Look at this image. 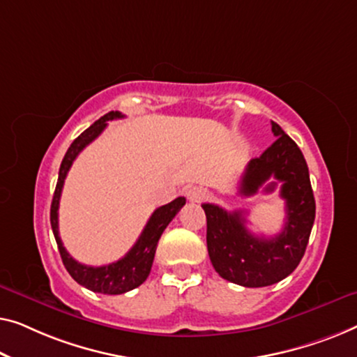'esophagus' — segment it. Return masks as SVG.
<instances>
[{
    "label": "esophagus",
    "instance_id": "esophagus-1",
    "mask_svg": "<svg viewBox=\"0 0 357 357\" xmlns=\"http://www.w3.org/2000/svg\"><path fill=\"white\" fill-rule=\"evenodd\" d=\"M205 197H207V190H205L204 188H200V185H192V188L188 190L189 202L199 204V202H202Z\"/></svg>",
    "mask_w": 357,
    "mask_h": 357
}]
</instances>
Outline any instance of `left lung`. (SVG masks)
<instances>
[{"label":"left lung","mask_w":357,"mask_h":357,"mask_svg":"<svg viewBox=\"0 0 357 357\" xmlns=\"http://www.w3.org/2000/svg\"><path fill=\"white\" fill-rule=\"evenodd\" d=\"M277 140L245 167L239 183L244 197L273 192L281 183L280 197L286 204L284 227L273 238L255 236L245 228L244 212L202 204L207 217V249L220 277L245 288H262L278 283L298 267L307 248L315 220V200L309 168L298 145L272 121ZM275 178V181H268Z\"/></svg>","instance_id":"8db88e82"}]
</instances>
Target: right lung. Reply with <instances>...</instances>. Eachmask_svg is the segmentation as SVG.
Instances as JSON below:
<instances>
[{"mask_svg": "<svg viewBox=\"0 0 357 357\" xmlns=\"http://www.w3.org/2000/svg\"><path fill=\"white\" fill-rule=\"evenodd\" d=\"M118 118H124V114L119 112L107 113L105 116L100 118L98 121H95L89 129H85L84 132L71 144V147L68 149L66 155H64L61 167H59L56 189H54L52 210H50V222H52V229L54 239H56L64 267H66L69 275H71L79 284L93 291V293L102 294L128 293V291L137 288V286H140L145 280H147L150 268H152L155 250H157L160 236H162L165 228L168 227L169 222L176 217V213L185 204L184 197H178L174 199L173 202L155 210L152 217L149 218L147 225H145L142 234L139 236L137 243L132 245V249H130L123 259L116 260V262L102 265V267H90V265L79 264L77 260H74L71 255L68 254V250L64 249V245L61 243V238H59L58 231V208L64 179H66L69 168L73 167V162L76 160L77 155L82 152L92 140L97 139L98 135L103 132V129L107 128V121H112V119Z\"/></svg>", "mask_w": 357, "mask_h": 357, "instance_id": "right-lung-1", "label": "right lung"}]
</instances>
